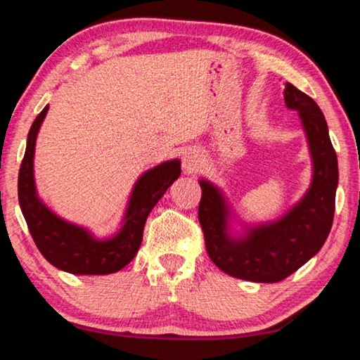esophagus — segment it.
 Instances as JSON below:
<instances>
[{"label": "esophagus", "mask_w": 360, "mask_h": 360, "mask_svg": "<svg viewBox=\"0 0 360 360\" xmlns=\"http://www.w3.org/2000/svg\"><path fill=\"white\" fill-rule=\"evenodd\" d=\"M200 161H202V155L198 150H188L185 151L184 160H181V166H184L185 174H191L199 167Z\"/></svg>", "instance_id": "1"}]
</instances>
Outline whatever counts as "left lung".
Here are the masks:
<instances>
[{
	"mask_svg": "<svg viewBox=\"0 0 360 360\" xmlns=\"http://www.w3.org/2000/svg\"><path fill=\"white\" fill-rule=\"evenodd\" d=\"M285 103L288 109L299 112L313 162L311 185L292 209L272 223H243L242 234H234V213L223 191L209 180H199V223L207 253L218 269L240 280H285L323 248L332 228L338 161L326 118L319 105L292 84H286Z\"/></svg>",
	"mask_w": 360,
	"mask_h": 360,
	"instance_id": "8db88e82",
	"label": "left lung"
}]
</instances>
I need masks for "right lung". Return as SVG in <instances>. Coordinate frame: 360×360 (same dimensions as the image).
<instances>
[{
    "label": "right lung",
    "instance_id": "obj_1",
    "mask_svg": "<svg viewBox=\"0 0 360 360\" xmlns=\"http://www.w3.org/2000/svg\"><path fill=\"white\" fill-rule=\"evenodd\" d=\"M49 105L31 124L27 150L18 170V204L37 250L63 272L74 275H107L122 270L134 259L142 243L143 226L167 188L179 179V160L164 161L139 176L122 219V228L105 238L94 237L82 226L56 215L37 196L34 185V147Z\"/></svg>",
    "mask_w": 360,
    "mask_h": 360
}]
</instances>
